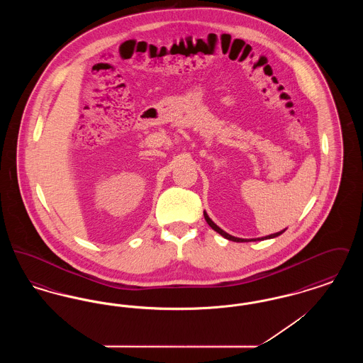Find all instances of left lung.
<instances>
[{
    "label": "left lung",
    "instance_id": "1",
    "mask_svg": "<svg viewBox=\"0 0 363 363\" xmlns=\"http://www.w3.org/2000/svg\"><path fill=\"white\" fill-rule=\"evenodd\" d=\"M204 218H206V220H207L208 225H211L216 233H219L222 237H225V240H228V241H234V242H252V241H264V240H271V238H275L277 235H280V234H283L284 231H286V228L284 230H281V231H279V233H275V234H271V235H267V237H261V238H253V240H243V238H237V237H233V235H230V234H227L225 231H223L219 225H215L212 220H211V218L208 216L207 212H204Z\"/></svg>",
    "mask_w": 363,
    "mask_h": 363
}]
</instances>
